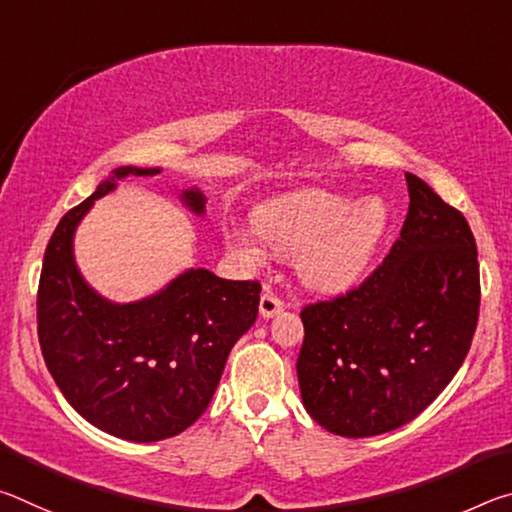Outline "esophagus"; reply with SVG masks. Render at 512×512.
Masks as SVG:
<instances>
[{
  "label": "esophagus",
  "instance_id": "34e87169",
  "mask_svg": "<svg viewBox=\"0 0 512 512\" xmlns=\"http://www.w3.org/2000/svg\"><path fill=\"white\" fill-rule=\"evenodd\" d=\"M282 309H284V300L280 296H275V293L266 287L262 293V300H259V314L264 318H271L275 314H280Z\"/></svg>",
  "mask_w": 512,
  "mask_h": 512
}]
</instances>
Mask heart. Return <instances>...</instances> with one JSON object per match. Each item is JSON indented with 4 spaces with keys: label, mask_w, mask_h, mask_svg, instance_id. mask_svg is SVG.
I'll list each match as a JSON object with an SVG mask.
<instances>
[{
    "label": "heart",
    "mask_w": 512,
    "mask_h": 512,
    "mask_svg": "<svg viewBox=\"0 0 512 512\" xmlns=\"http://www.w3.org/2000/svg\"><path fill=\"white\" fill-rule=\"evenodd\" d=\"M388 223L381 198L354 203L343 194L307 189L280 198L257 214L264 239L277 253L300 255L298 268L305 282L334 291L352 284L368 266L372 250ZM228 244L250 259H264L266 250L257 235L232 225Z\"/></svg>",
    "instance_id": "heart-1"
}]
</instances>
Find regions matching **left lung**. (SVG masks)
<instances>
[{"label": "left lung", "instance_id": "8db88e82", "mask_svg": "<svg viewBox=\"0 0 512 512\" xmlns=\"http://www.w3.org/2000/svg\"><path fill=\"white\" fill-rule=\"evenodd\" d=\"M400 239L359 287L300 311L302 404L345 438L393 431L427 409L461 368L481 282L465 216L406 173Z\"/></svg>", "mask_w": 512, "mask_h": 512}]
</instances>
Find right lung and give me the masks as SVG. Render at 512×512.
Segmentation results:
<instances>
[{
  "mask_svg": "<svg viewBox=\"0 0 512 512\" xmlns=\"http://www.w3.org/2000/svg\"><path fill=\"white\" fill-rule=\"evenodd\" d=\"M160 169L119 167L90 198L69 210L51 235L38 287V339L65 400L110 436L155 443L201 418L228 354L257 318V280H223L189 268L160 293L115 305L92 291L72 253L74 230L119 178ZM196 214L198 189L183 192Z\"/></svg>",
  "mask_w": 512,
  "mask_h": 512,
  "instance_id": "1",
  "label": "right lung"
}]
</instances>
